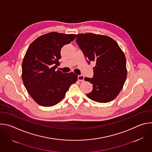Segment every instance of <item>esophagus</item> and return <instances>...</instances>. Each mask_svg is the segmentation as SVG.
I'll list each match as a JSON object with an SVG mask.
<instances>
[{"label":"esophagus","mask_w":152,"mask_h":152,"mask_svg":"<svg viewBox=\"0 0 152 152\" xmlns=\"http://www.w3.org/2000/svg\"><path fill=\"white\" fill-rule=\"evenodd\" d=\"M78 80L80 82H83L84 80V76L83 75H79L78 76Z\"/></svg>","instance_id":"34e87169"}]
</instances>
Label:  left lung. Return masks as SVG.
Instances as JSON below:
<instances>
[{
  "label": "left lung",
  "mask_w": 152,
  "mask_h": 152,
  "mask_svg": "<svg viewBox=\"0 0 152 152\" xmlns=\"http://www.w3.org/2000/svg\"><path fill=\"white\" fill-rule=\"evenodd\" d=\"M76 41L87 60L96 62L93 77L84 79L93 84L92 91L86 96L100 103L113 100L121 91L127 77L123 52L114 39L106 35L80 34Z\"/></svg>",
  "instance_id": "left-lung-1"
}]
</instances>
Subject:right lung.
Segmentation results:
<instances>
[{
  "label": "right lung",
  "mask_w": 152,
  "mask_h": 152,
  "mask_svg": "<svg viewBox=\"0 0 152 152\" xmlns=\"http://www.w3.org/2000/svg\"><path fill=\"white\" fill-rule=\"evenodd\" d=\"M76 34L51 32L38 37L29 45L22 62V78L25 88L38 104L52 106L66 95L77 75L59 70L61 48L74 40Z\"/></svg>",
  "instance_id": "add662e5"
}]
</instances>
